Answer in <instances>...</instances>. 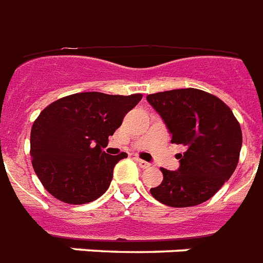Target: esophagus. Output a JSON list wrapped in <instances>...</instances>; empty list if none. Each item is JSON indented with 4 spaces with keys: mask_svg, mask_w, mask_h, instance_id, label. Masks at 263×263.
Here are the masks:
<instances>
[{
    "mask_svg": "<svg viewBox=\"0 0 263 263\" xmlns=\"http://www.w3.org/2000/svg\"><path fill=\"white\" fill-rule=\"evenodd\" d=\"M138 164H139V166L140 168H143V169H147V168H150V164H148V162H146V161H143V160H139V158H138Z\"/></svg>",
    "mask_w": 263,
    "mask_h": 263,
    "instance_id": "34e87169",
    "label": "esophagus"
}]
</instances>
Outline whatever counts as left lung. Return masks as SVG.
<instances>
[{"label": "left lung", "mask_w": 263, "mask_h": 263, "mask_svg": "<svg viewBox=\"0 0 263 263\" xmlns=\"http://www.w3.org/2000/svg\"><path fill=\"white\" fill-rule=\"evenodd\" d=\"M172 134L183 144L177 171L161 168L164 180L150 190L172 208L196 206L210 199L232 176L241 148L240 124L228 105L198 88H179L147 95Z\"/></svg>", "instance_id": "8db88e82"}]
</instances>
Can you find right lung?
I'll return each mask as SVG.
<instances>
[{
	"instance_id": "obj_1",
	"label": "right lung",
	"mask_w": 263,
	"mask_h": 263,
	"mask_svg": "<svg viewBox=\"0 0 263 263\" xmlns=\"http://www.w3.org/2000/svg\"><path fill=\"white\" fill-rule=\"evenodd\" d=\"M142 94L78 92L50 103L31 128L32 166L49 194L61 202L83 204L110 185L115 165L127 153L103 152L109 136Z\"/></svg>"
}]
</instances>
